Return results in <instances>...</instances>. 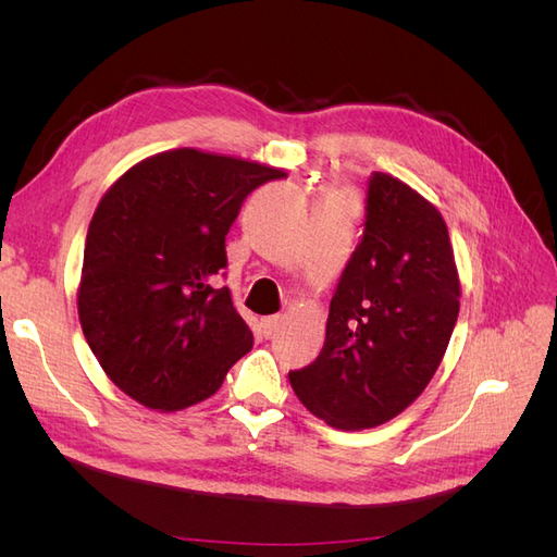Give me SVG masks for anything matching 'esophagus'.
<instances>
[{
    "label": "esophagus",
    "mask_w": 557,
    "mask_h": 557,
    "mask_svg": "<svg viewBox=\"0 0 557 557\" xmlns=\"http://www.w3.org/2000/svg\"><path fill=\"white\" fill-rule=\"evenodd\" d=\"M281 325V315H267L262 318V334L264 336H272Z\"/></svg>",
    "instance_id": "obj_1"
}]
</instances>
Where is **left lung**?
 <instances>
[{
  "mask_svg": "<svg viewBox=\"0 0 557 557\" xmlns=\"http://www.w3.org/2000/svg\"><path fill=\"white\" fill-rule=\"evenodd\" d=\"M460 313L448 227L432 201L374 172L362 242L330 301L325 346L290 385L336 430L387 423L440 369Z\"/></svg>",
  "mask_w": 557,
  "mask_h": 557,
  "instance_id": "8db88e82",
  "label": "left lung"
}]
</instances>
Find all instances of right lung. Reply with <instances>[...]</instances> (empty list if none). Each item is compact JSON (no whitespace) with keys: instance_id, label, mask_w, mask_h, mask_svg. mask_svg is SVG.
Wrapping results in <instances>:
<instances>
[{"instance_id":"add662e5","label":"right lung","mask_w":557,"mask_h":557,"mask_svg":"<svg viewBox=\"0 0 557 557\" xmlns=\"http://www.w3.org/2000/svg\"><path fill=\"white\" fill-rule=\"evenodd\" d=\"M278 166L174 148L150 156L99 199L78 283V320L107 376L148 409L181 411L211 397L252 346L215 288L225 234Z\"/></svg>"}]
</instances>
